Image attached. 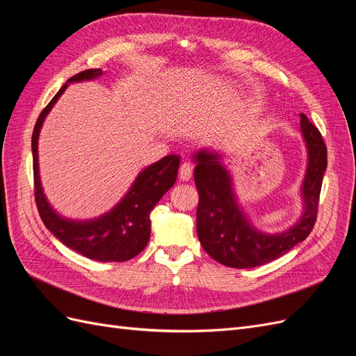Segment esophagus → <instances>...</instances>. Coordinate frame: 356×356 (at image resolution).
Instances as JSON below:
<instances>
[{
    "label": "esophagus",
    "mask_w": 356,
    "mask_h": 356,
    "mask_svg": "<svg viewBox=\"0 0 356 356\" xmlns=\"http://www.w3.org/2000/svg\"><path fill=\"white\" fill-rule=\"evenodd\" d=\"M191 175H193V168H191L190 163L184 161V163L179 166V179L181 181H188L191 178Z\"/></svg>",
    "instance_id": "34e87169"
}]
</instances>
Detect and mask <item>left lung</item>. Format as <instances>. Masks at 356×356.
<instances>
[{"mask_svg":"<svg viewBox=\"0 0 356 356\" xmlns=\"http://www.w3.org/2000/svg\"><path fill=\"white\" fill-rule=\"evenodd\" d=\"M301 134L309 149L303 182L305 213L293 229L279 234L255 230L236 203L229 172L220 154L200 149L193 156L199 191L197 238L215 261L234 268H251L270 263L303 242L316 222L322 178L327 169V145L318 127L301 114Z\"/></svg>","mask_w":356,"mask_h":356,"instance_id":"8db88e82","label":"left lung"}]
</instances>
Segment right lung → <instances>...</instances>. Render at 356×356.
<instances>
[{"label": "right lung", "mask_w": 356, "mask_h": 356, "mask_svg": "<svg viewBox=\"0 0 356 356\" xmlns=\"http://www.w3.org/2000/svg\"><path fill=\"white\" fill-rule=\"evenodd\" d=\"M101 75L102 70H86L72 75L38 115L32 132L35 204L42 222L63 245L90 260L123 263L136 257L147 246L152 232L149 212L175 184L179 156L169 154L144 169L123 200L113 211L92 221H70L59 217L46 200L38 175V134L44 117L65 92L68 83L98 79Z\"/></svg>", "instance_id": "add662e5"}]
</instances>
